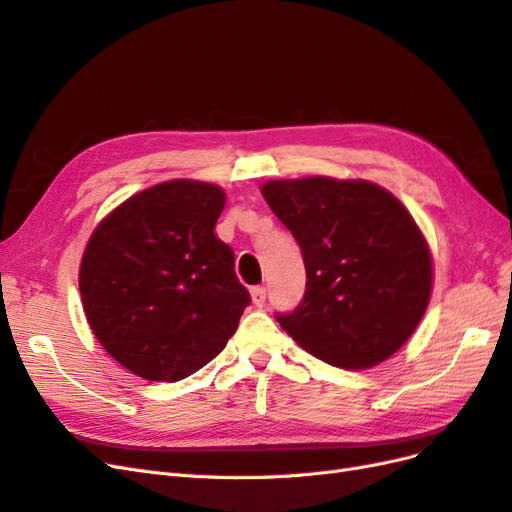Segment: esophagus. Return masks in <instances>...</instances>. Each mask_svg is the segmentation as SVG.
<instances>
[{
	"instance_id": "esophagus-1",
	"label": "esophagus",
	"mask_w": 512,
	"mask_h": 512,
	"mask_svg": "<svg viewBox=\"0 0 512 512\" xmlns=\"http://www.w3.org/2000/svg\"><path fill=\"white\" fill-rule=\"evenodd\" d=\"M252 301H254V305H256V307H262V305H265V301H267V288L254 286V288H252Z\"/></svg>"
}]
</instances>
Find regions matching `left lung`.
Masks as SVG:
<instances>
[{"instance_id": "8db88e82", "label": "left lung", "mask_w": 512, "mask_h": 512, "mask_svg": "<svg viewBox=\"0 0 512 512\" xmlns=\"http://www.w3.org/2000/svg\"><path fill=\"white\" fill-rule=\"evenodd\" d=\"M262 196L297 239L307 273L299 307L275 314L280 327L335 367L389 359L421 322L433 280L429 245L408 209L363 179H277Z\"/></svg>"}]
</instances>
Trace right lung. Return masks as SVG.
<instances>
[{
  "instance_id": "obj_1",
  "label": "right lung",
  "mask_w": 512,
  "mask_h": 512,
  "mask_svg": "<svg viewBox=\"0 0 512 512\" xmlns=\"http://www.w3.org/2000/svg\"><path fill=\"white\" fill-rule=\"evenodd\" d=\"M226 194L175 179L134 194L98 224L79 288L91 331L113 359L151 382H177L215 359L250 292L215 237Z\"/></svg>"
}]
</instances>
